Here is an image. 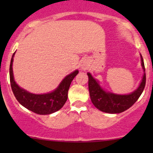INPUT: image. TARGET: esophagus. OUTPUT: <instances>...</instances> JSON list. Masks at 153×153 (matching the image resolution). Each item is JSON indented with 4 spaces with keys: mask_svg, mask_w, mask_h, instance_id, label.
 <instances>
[{
    "mask_svg": "<svg viewBox=\"0 0 153 153\" xmlns=\"http://www.w3.org/2000/svg\"><path fill=\"white\" fill-rule=\"evenodd\" d=\"M88 65L87 63L82 62L81 65H80V68H81L82 70H85V69H87V68H88Z\"/></svg>",
    "mask_w": 153,
    "mask_h": 153,
    "instance_id": "34e87169",
    "label": "esophagus"
}]
</instances>
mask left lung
<instances>
[{"label":"left lung","mask_w":153,"mask_h":153,"mask_svg":"<svg viewBox=\"0 0 153 153\" xmlns=\"http://www.w3.org/2000/svg\"><path fill=\"white\" fill-rule=\"evenodd\" d=\"M141 62L142 67L145 71L143 80L138 88L131 94L128 95H118L106 92L100 86L99 82L93 78L91 73H88L89 93L93 104L101 111L109 114L122 113L130 108L141 96L145 86L146 75H145V65L142 55Z\"/></svg>","instance_id":"8db88e82"}]
</instances>
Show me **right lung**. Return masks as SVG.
<instances>
[{"mask_svg": "<svg viewBox=\"0 0 153 153\" xmlns=\"http://www.w3.org/2000/svg\"><path fill=\"white\" fill-rule=\"evenodd\" d=\"M14 54L15 52L10 59L9 73L10 86L17 101L23 106L37 114H50L60 109L68 99V92L70 85L72 80L78 75V71H75L67 75L59 86L52 92L45 94H31L16 83L12 68Z\"/></svg>", "mask_w": 153, "mask_h": 153, "instance_id": "1", "label": "right lung"}]
</instances>
